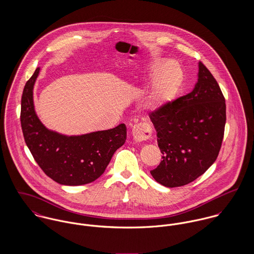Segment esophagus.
Returning a JSON list of instances; mask_svg holds the SVG:
<instances>
[{"label": "esophagus", "instance_id": "obj_1", "mask_svg": "<svg viewBox=\"0 0 254 254\" xmlns=\"http://www.w3.org/2000/svg\"><path fill=\"white\" fill-rule=\"evenodd\" d=\"M151 131L152 129L150 125L146 122H141L139 124H136L132 130L133 139L136 143L146 141L151 137Z\"/></svg>", "mask_w": 254, "mask_h": 254}]
</instances>
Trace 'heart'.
<instances>
[{
  "label": "heart",
  "mask_w": 254,
  "mask_h": 254,
  "mask_svg": "<svg viewBox=\"0 0 254 254\" xmlns=\"http://www.w3.org/2000/svg\"><path fill=\"white\" fill-rule=\"evenodd\" d=\"M174 64H165L163 61H156L150 65L148 74L151 78H156L146 99L147 109H162L178 92L183 82V70L179 65L175 66V71L172 70Z\"/></svg>",
  "instance_id": "b5f03b06"
}]
</instances>
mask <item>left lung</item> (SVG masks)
I'll use <instances>...</instances> for the list:
<instances>
[{
	"mask_svg": "<svg viewBox=\"0 0 254 254\" xmlns=\"http://www.w3.org/2000/svg\"><path fill=\"white\" fill-rule=\"evenodd\" d=\"M197 77L190 94L149 114L163 154L150 174L168 188L185 186L202 175L216 160L222 145L225 98L213 75L200 62Z\"/></svg>",
	"mask_w": 254,
	"mask_h": 254,
	"instance_id": "left-lung-1",
	"label": "left lung"
}]
</instances>
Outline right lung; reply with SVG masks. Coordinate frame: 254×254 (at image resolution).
<instances>
[{
  "mask_svg": "<svg viewBox=\"0 0 254 254\" xmlns=\"http://www.w3.org/2000/svg\"><path fill=\"white\" fill-rule=\"evenodd\" d=\"M38 67L26 82L22 98L20 122L25 143L41 169L54 181L65 186L89 184L102 176L117 148L127 136L125 124L80 136H66L49 130L37 116L33 88Z\"/></svg>",
  "mask_w": 254,
  "mask_h": 254,
  "instance_id": "1",
  "label": "right lung"
}]
</instances>
